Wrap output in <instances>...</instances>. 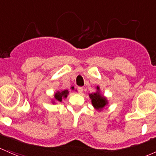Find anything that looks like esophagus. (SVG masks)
Listing matches in <instances>:
<instances>
[{
  "label": "esophagus",
  "instance_id": "obj_1",
  "mask_svg": "<svg viewBox=\"0 0 156 156\" xmlns=\"http://www.w3.org/2000/svg\"><path fill=\"white\" fill-rule=\"evenodd\" d=\"M78 92H79V93H81V94L83 93V88L82 87H78Z\"/></svg>",
  "mask_w": 156,
  "mask_h": 156
}]
</instances>
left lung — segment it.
<instances>
[{
    "mask_svg": "<svg viewBox=\"0 0 156 156\" xmlns=\"http://www.w3.org/2000/svg\"><path fill=\"white\" fill-rule=\"evenodd\" d=\"M91 99L92 105L98 111H102V109L108 105V100L101 93L99 86H96V91L89 94Z\"/></svg>",
    "mask_w": 156,
    "mask_h": 156,
    "instance_id": "left-lung-1",
    "label": "left lung"
}]
</instances>
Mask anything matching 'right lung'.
<instances>
[{
	"label": "right lung",
	"instance_id": "right-lung-1",
	"mask_svg": "<svg viewBox=\"0 0 156 156\" xmlns=\"http://www.w3.org/2000/svg\"><path fill=\"white\" fill-rule=\"evenodd\" d=\"M71 89L74 90V87H72ZM69 92L68 90H57L56 93L54 94V98L53 99H52L51 102L52 104H56L57 101H58V102H61L62 101H63V99H66L67 96H68L69 95Z\"/></svg>",
	"mask_w": 156,
	"mask_h": 156
}]
</instances>
